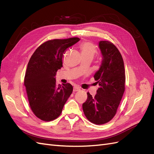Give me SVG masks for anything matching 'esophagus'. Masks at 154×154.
Segmentation results:
<instances>
[{
  "mask_svg": "<svg viewBox=\"0 0 154 154\" xmlns=\"http://www.w3.org/2000/svg\"><path fill=\"white\" fill-rule=\"evenodd\" d=\"M81 89L79 86H74L73 87V91L74 92H77V91H79Z\"/></svg>",
  "mask_w": 154,
  "mask_h": 154,
  "instance_id": "obj_1",
  "label": "esophagus"
}]
</instances>
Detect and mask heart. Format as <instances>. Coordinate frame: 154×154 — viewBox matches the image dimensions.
<instances>
[{
  "label": "heart",
  "mask_w": 154,
  "mask_h": 154,
  "mask_svg": "<svg viewBox=\"0 0 154 154\" xmlns=\"http://www.w3.org/2000/svg\"><path fill=\"white\" fill-rule=\"evenodd\" d=\"M80 49L82 55H88L92 58L97 52L96 46L90 42L82 43L80 45Z\"/></svg>",
  "instance_id": "heart-1"
}]
</instances>
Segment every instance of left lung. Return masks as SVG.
Returning <instances> with one entry per match:
<instances>
[{"instance_id": "left-lung-1", "label": "left lung", "mask_w": 154, "mask_h": 154, "mask_svg": "<svg viewBox=\"0 0 154 154\" xmlns=\"http://www.w3.org/2000/svg\"><path fill=\"white\" fill-rule=\"evenodd\" d=\"M99 48L102 61L94 77L100 86L94 97L87 93V100L82 104L86 118L97 125L107 123L116 115L125 81L124 60L116 47L110 42L100 41Z\"/></svg>"}]
</instances>
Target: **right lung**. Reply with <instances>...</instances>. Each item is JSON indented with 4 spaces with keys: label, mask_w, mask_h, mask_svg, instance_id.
I'll return each mask as SVG.
<instances>
[{
    "label": "right lung",
    "mask_w": 154,
    "mask_h": 154,
    "mask_svg": "<svg viewBox=\"0 0 154 154\" xmlns=\"http://www.w3.org/2000/svg\"><path fill=\"white\" fill-rule=\"evenodd\" d=\"M79 38L55 39L38 47L27 66L24 85L32 112L43 121H51L60 115L73 92L69 83L56 85L57 72L62 67V57Z\"/></svg>",
    "instance_id": "add662e5"
}]
</instances>
